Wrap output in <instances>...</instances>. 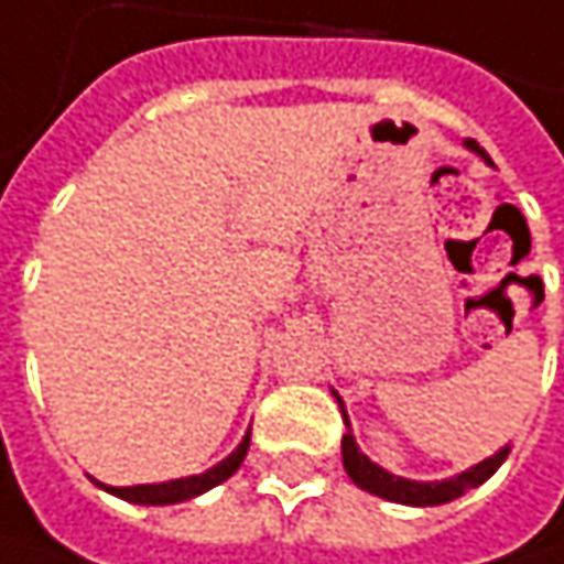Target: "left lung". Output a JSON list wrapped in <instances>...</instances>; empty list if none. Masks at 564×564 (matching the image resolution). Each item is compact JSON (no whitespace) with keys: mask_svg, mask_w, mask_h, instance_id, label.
<instances>
[{"mask_svg":"<svg viewBox=\"0 0 564 564\" xmlns=\"http://www.w3.org/2000/svg\"><path fill=\"white\" fill-rule=\"evenodd\" d=\"M465 144H468L475 154H481L487 164H490L487 151L478 144V141H471V138H468ZM335 397H338V393H335ZM338 403H341V400H338ZM507 452H510V445H503L500 452H494L490 458L478 462L475 468H468V471H462V475H455V478H445V481H410V478H397V475L384 471L381 465H375V462L358 448L355 435L351 433L341 435V462H345L348 478L361 487V490H368V494H378V497L393 500V503H410V507H435V503H448V500L462 497L465 490L485 485L487 478L503 465Z\"/></svg>","mask_w":564,"mask_h":564,"instance_id":"1","label":"left lung"}]
</instances>
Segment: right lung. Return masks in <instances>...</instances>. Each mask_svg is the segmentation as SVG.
<instances>
[{"instance_id": "add662e5", "label": "right lung", "mask_w": 564, "mask_h": 564, "mask_svg": "<svg viewBox=\"0 0 564 564\" xmlns=\"http://www.w3.org/2000/svg\"><path fill=\"white\" fill-rule=\"evenodd\" d=\"M248 445H251V433H245V438L238 442V448L231 452L229 458H223V462H219V465H213L209 471H203V475H189V478H177V481H164V485H134V487H109V485H99V481H93V485H99L102 490H109V494H116V497H122V500H129V503H144V507L180 503V500L199 497V494H206L209 487L223 485L226 478H231V475L238 471V465L245 462Z\"/></svg>"}]
</instances>
